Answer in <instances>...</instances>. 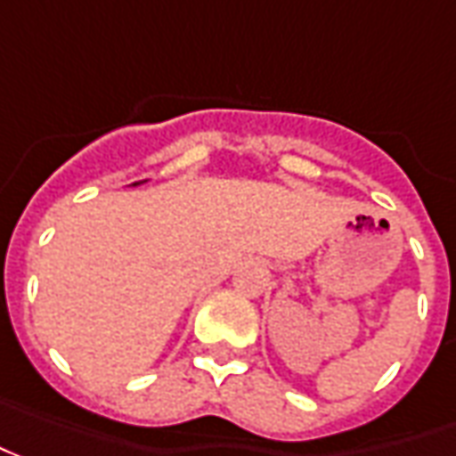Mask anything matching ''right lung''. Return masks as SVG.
<instances>
[{
  "instance_id": "right-lung-1",
  "label": "right lung",
  "mask_w": 456,
  "mask_h": 456,
  "mask_svg": "<svg viewBox=\"0 0 456 456\" xmlns=\"http://www.w3.org/2000/svg\"><path fill=\"white\" fill-rule=\"evenodd\" d=\"M133 185H137V183H133Z\"/></svg>"
}]
</instances>
